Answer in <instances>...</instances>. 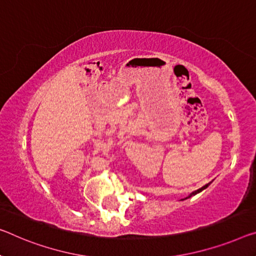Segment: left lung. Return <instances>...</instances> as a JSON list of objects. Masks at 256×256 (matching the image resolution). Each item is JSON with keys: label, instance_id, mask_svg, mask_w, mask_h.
I'll return each mask as SVG.
<instances>
[{"label": "left lung", "instance_id": "left-lung-1", "mask_svg": "<svg viewBox=\"0 0 256 256\" xmlns=\"http://www.w3.org/2000/svg\"><path fill=\"white\" fill-rule=\"evenodd\" d=\"M210 183H208V184H206V186H204L202 188H198V190H196V191H194V192H192V194H191L190 196H188V198H190V196H194V194H198V192H200V191H202V190H204V188H207L208 186H210Z\"/></svg>", "mask_w": 256, "mask_h": 256}]
</instances>
